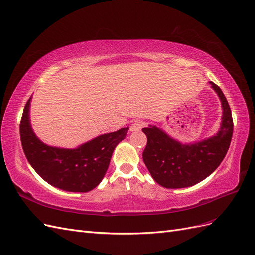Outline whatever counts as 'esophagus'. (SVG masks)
<instances>
[{
	"mask_svg": "<svg viewBox=\"0 0 255 255\" xmlns=\"http://www.w3.org/2000/svg\"><path fill=\"white\" fill-rule=\"evenodd\" d=\"M143 125H144V123H143L142 121L136 120V121H134V122L132 123V125H130L129 130H130V132H139V130L142 128Z\"/></svg>",
	"mask_w": 255,
	"mask_h": 255,
	"instance_id": "obj_1",
	"label": "esophagus"
}]
</instances>
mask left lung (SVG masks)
Segmentation results:
<instances>
[{
  "label": "left lung",
  "mask_w": 255,
  "mask_h": 255,
  "mask_svg": "<svg viewBox=\"0 0 255 255\" xmlns=\"http://www.w3.org/2000/svg\"><path fill=\"white\" fill-rule=\"evenodd\" d=\"M211 85L222 106L221 126L215 136L183 144L155 126L142 128L148 138L142 158L154 181L160 186L184 188L196 185L212 174L226 156L233 135L232 113L222 90L213 82Z\"/></svg>",
  "instance_id": "obj_1"
}]
</instances>
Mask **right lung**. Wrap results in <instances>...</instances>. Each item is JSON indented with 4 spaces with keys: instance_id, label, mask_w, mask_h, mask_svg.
I'll list each match as a JSON object with an SVG mask.
<instances>
[{
    "instance_id": "add662e5",
    "label": "right lung",
    "mask_w": 255,
    "mask_h": 255,
    "mask_svg": "<svg viewBox=\"0 0 255 255\" xmlns=\"http://www.w3.org/2000/svg\"><path fill=\"white\" fill-rule=\"evenodd\" d=\"M30 99L20 122V137L28 163L42 179L54 187L72 192H87L104 177L113 152L125 139L128 127L100 135L76 149H60L38 139L29 122Z\"/></svg>"
}]
</instances>
